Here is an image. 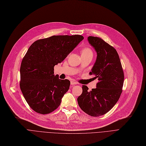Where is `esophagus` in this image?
<instances>
[{
	"instance_id": "obj_1",
	"label": "esophagus",
	"mask_w": 146,
	"mask_h": 146,
	"mask_svg": "<svg viewBox=\"0 0 146 146\" xmlns=\"http://www.w3.org/2000/svg\"><path fill=\"white\" fill-rule=\"evenodd\" d=\"M70 83H71V85H76V84H78V83H77V82H75V81H74V80L71 81Z\"/></svg>"
}]
</instances>
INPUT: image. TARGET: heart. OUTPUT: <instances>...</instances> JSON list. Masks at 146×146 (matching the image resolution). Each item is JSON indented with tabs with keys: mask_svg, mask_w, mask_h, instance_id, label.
Segmentation results:
<instances>
[{
	"mask_svg": "<svg viewBox=\"0 0 146 146\" xmlns=\"http://www.w3.org/2000/svg\"><path fill=\"white\" fill-rule=\"evenodd\" d=\"M81 54H92V50L89 48L85 47L82 49Z\"/></svg>",
	"mask_w": 146,
	"mask_h": 146,
	"instance_id": "b5f03b06",
	"label": "heart"
}]
</instances>
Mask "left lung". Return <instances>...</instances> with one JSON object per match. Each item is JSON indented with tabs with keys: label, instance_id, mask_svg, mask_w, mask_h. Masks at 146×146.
I'll return each instance as SVG.
<instances>
[{
	"label": "left lung",
	"instance_id": "1",
	"mask_svg": "<svg viewBox=\"0 0 146 146\" xmlns=\"http://www.w3.org/2000/svg\"><path fill=\"white\" fill-rule=\"evenodd\" d=\"M89 44L95 48L97 57L89 73L99 82L96 88L88 91L82 86V94L78 98L80 108L92 117H99L110 111L121 96L124 75L118 54L102 38L89 36Z\"/></svg>",
	"mask_w": 146,
	"mask_h": 146
}]
</instances>
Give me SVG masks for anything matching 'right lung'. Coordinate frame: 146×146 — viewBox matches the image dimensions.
Segmentation results:
<instances>
[{
    "label": "right lung",
    "mask_w": 146,
    "mask_h": 146,
    "mask_svg": "<svg viewBox=\"0 0 146 146\" xmlns=\"http://www.w3.org/2000/svg\"><path fill=\"white\" fill-rule=\"evenodd\" d=\"M84 37L80 35H54L30 46L20 68V88L34 111L47 114L56 110L70 82L54 74V67L66 58Z\"/></svg>",
    "instance_id": "add662e5"
}]
</instances>
